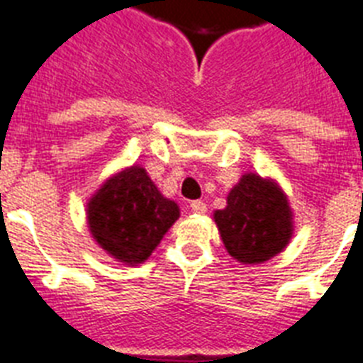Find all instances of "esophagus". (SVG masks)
<instances>
[{
    "label": "esophagus",
    "instance_id": "1",
    "mask_svg": "<svg viewBox=\"0 0 363 363\" xmlns=\"http://www.w3.org/2000/svg\"><path fill=\"white\" fill-rule=\"evenodd\" d=\"M191 210L196 212V214H205L206 212V205L203 201H191Z\"/></svg>",
    "mask_w": 363,
    "mask_h": 363
}]
</instances>
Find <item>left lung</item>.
<instances>
[{"instance_id": "1", "label": "left lung", "mask_w": 363, "mask_h": 363, "mask_svg": "<svg viewBox=\"0 0 363 363\" xmlns=\"http://www.w3.org/2000/svg\"><path fill=\"white\" fill-rule=\"evenodd\" d=\"M214 221L225 249L242 264H262L279 255L294 234V216L284 191L271 179L245 173L228 191Z\"/></svg>"}]
</instances>
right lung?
Listing matches in <instances>:
<instances>
[{
    "instance_id": "right-lung-1",
    "label": "right lung",
    "mask_w": 363,
    "mask_h": 363,
    "mask_svg": "<svg viewBox=\"0 0 363 363\" xmlns=\"http://www.w3.org/2000/svg\"><path fill=\"white\" fill-rule=\"evenodd\" d=\"M179 216L175 201L158 191L142 166L112 175L86 205L94 240L127 266L147 260Z\"/></svg>"
}]
</instances>
